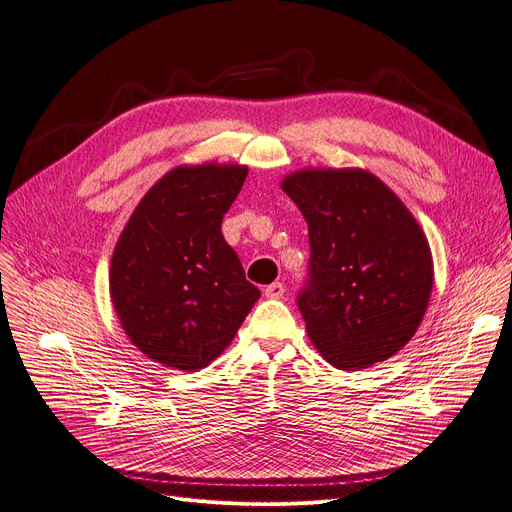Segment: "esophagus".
Instances as JSON below:
<instances>
[{
  "label": "esophagus",
  "instance_id": "1",
  "mask_svg": "<svg viewBox=\"0 0 512 512\" xmlns=\"http://www.w3.org/2000/svg\"><path fill=\"white\" fill-rule=\"evenodd\" d=\"M283 293H285V285L283 283H270L266 289H264V295L268 297V299H281L283 297Z\"/></svg>",
  "mask_w": 512,
  "mask_h": 512
}]
</instances>
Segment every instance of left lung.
<instances>
[{
    "label": "left lung",
    "mask_w": 512,
    "mask_h": 512,
    "mask_svg": "<svg viewBox=\"0 0 512 512\" xmlns=\"http://www.w3.org/2000/svg\"><path fill=\"white\" fill-rule=\"evenodd\" d=\"M283 190L308 223V279L297 308L314 347L339 370L384 362L415 335L430 302L424 231L368 171H299Z\"/></svg>",
    "instance_id": "obj_1"
}]
</instances>
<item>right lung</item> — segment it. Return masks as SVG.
<instances>
[{
    "label": "right lung",
    "mask_w": 512,
    "mask_h": 512,
    "mask_svg": "<svg viewBox=\"0 0 512 512\" xmlns=\"http://www.w3.org/2000/svg\"><path fill=\"white\" fill-rule=\"evenodd\" d=\"M246 175L237 165L177 167L148 190L119 235L113 306L130 341L157 364L208 366L260 297L221 233Z\"/></svg>",
    "instance_id": "obj_1"
}]
</instances>
